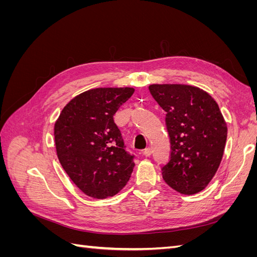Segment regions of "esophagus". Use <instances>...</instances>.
Here are the masks:
<instances>
[{"label": "esophagus", "mask_w": 257, "mask_h": 257, "mask_svg": "<svg viewBox=\"0 0 257 257\" xmlns=\"http://www.w3.org/2000/svg\"><path fill=\"white\" fill-rule=\"evenodd\" d=\"M151 154H152V149H151V148H146L145 151H144L145 157H150Z\"/></svg>", "instance_id": "34e87169"}]
</instances>
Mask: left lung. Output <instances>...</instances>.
<instances>
[{
    "instance_id": "8db88e82",
    "label": "left lung",
    "mask_w": 257,
    "mask_h": 257,
    "mask_svg": "<svg viewBox=\"0 0 257 257\" xmlns=\"http://www.w3.org/2000/svg\"><path fill=\"white\" fill-rule=\"evenodd\" d=\"M149 91L166 111L172 145L163 179L185 195L198 193L215 175L226 144L227 126L220 108L207 92L192 85L151 84Z\"/></svg>"
}]
</instances>
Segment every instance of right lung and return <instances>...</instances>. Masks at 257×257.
I'll list each match as a JSON object with an SVG mask.
<instances>
[{"mask_svg": "<svg viewBox=\"0 0 257 257\" xmlns=\"http://www.w3.org/2000/svg\"><path fill=\"white\" fill-rule=\"evenodd\" d=\"M132 88H99L76 96L54 125L59 161L88 196L103 199L120 192L133 173L135 154L126 150L113 121L133 95Z\"/></svg>", "mask_w": 257, "mask_h": 257, "instance_id": "1", "label": "right lung"}]
</instances>
